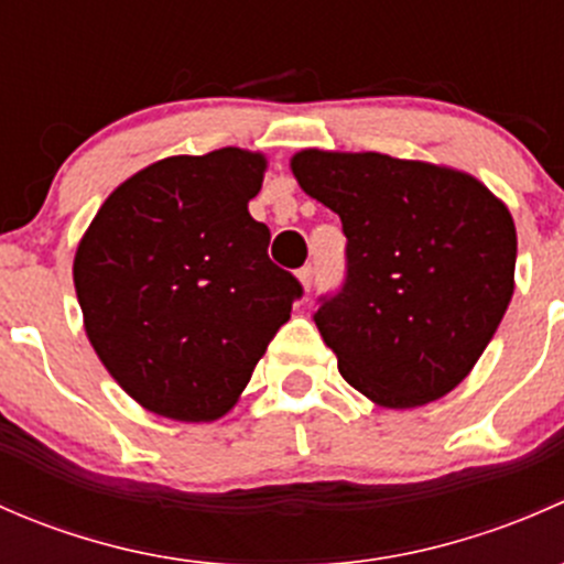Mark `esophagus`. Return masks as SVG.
Wrapping results in <instances>:
<instances>
[{
	"label": "esophagus",
	"instance_id": "esophagus-1",
	"mask_svg": "<svg viewBox=\"0 0 564 564\" xmlns=\"http://www.w3.org/2000/svg\"><path fill=\"white\" fill-rule=\"evenodd\" d=\"M297 278H300V283H303L305 292H311V286H314V267H300Z\"/></svg>",
	"mask_w": 564,
	"mask_h": 564
}]
</instances>
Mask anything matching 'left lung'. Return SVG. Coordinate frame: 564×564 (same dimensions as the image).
<instances>
[{
	"label": "left lung",
	"mask_w": 564,
	"mask_h": 564,
	"mask_svg": "<svg viewBox=\"0 0 564 564\" xmlns=\"http://www.w3.org/2000/svg\"><path fill=\"white\" fill-rule=\"evenodd\" d=\"M292 174L344 224V289L314 316L340 377L388 409L458 388L516 289L502 198L458 169L382 152L300 150Z\"/></svg>",
	"instance_id": "8db88e82"
}]
</instances>
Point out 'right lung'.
I'll list each match as a JSON object with an SVG mask.
<instances>
[{"label":"right lung","instance_id":"1","mask_svg":"<svg viewBox=\"0 0 564 564\" xmlns=\"http://www.w3.org/2000/svg\"><path fill=\"white\" fill-rule=\"evenodd\" d=\"M267 158L224 147L124 180L84 231L73 283L95 355L150 412L224 417L303 286L250 218Z\"/></svg>","mask_w":564,"mask_h":564}]
</instances>
